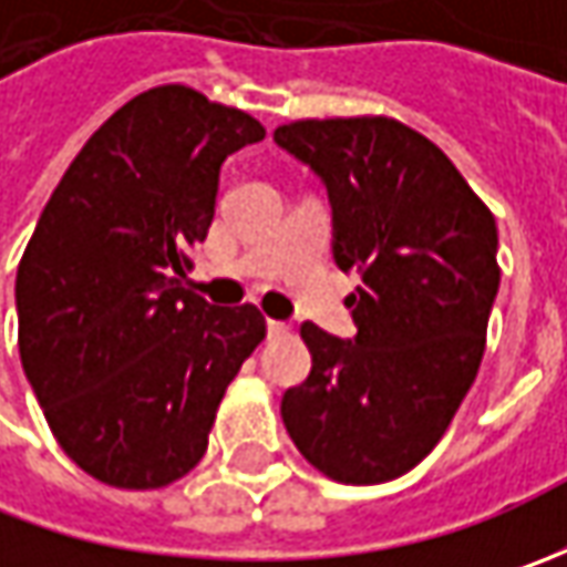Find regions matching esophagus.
Wrapping results in <instances>:
<instances>
[{
    "label": "esophagus",
    "instance_id": "esophagus-1",
    "mask_svg": "<svg viewBox=\"0 0 567 567\" xmlns=\"http://www.w3.org/2000/svg\"><path fill=\"white\" fill-rule=\"evenodd\" d=\"M268 338L274 340L290 338V324H287V321H268Z\"/></svg>",
    "mask_w": 567,
    "mask_h": 567
}]
</instances>
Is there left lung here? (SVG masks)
<instances>
[{
	"mask_svg": "<svg viewBox=\"0 0 567 567\" xmlns=\"http://www.w3.org/2000/svg\"><path fill=\"white\" fill-rule=\"evenodd\" d=\"M334 210V258L362 274L357 340L312 321V372L284 394V425L328 480L375 486L442 442L486 350L498 293V229L457 166L391 116L296 120L274 128Z\"/></svg>",
	"mask_w": 567,
	"mask_h": 567,
	"instance_id": "left-lung-1",
	"label": "left lung"
}]
</instances>
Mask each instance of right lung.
Instances as JSON below:
<instances>
[{
  "label": "right lung",
  "instance_id": "add662e5",
  "mask_svg": "<svg viewBox=\"0 0 567 567\" xmlns=\"http://www.w3.org/2000/svg\"><path fill=\"white\" fill-rule=\"evenodd\" d=\"M265 125L186 84L120 106L78 151L18 261V350L59 447L116 489H164L207 451L265 316L183 284L227 154Z\"/></svg>",
  "mask_w": 567,
  "mask_h": 567
}]
</instances>
